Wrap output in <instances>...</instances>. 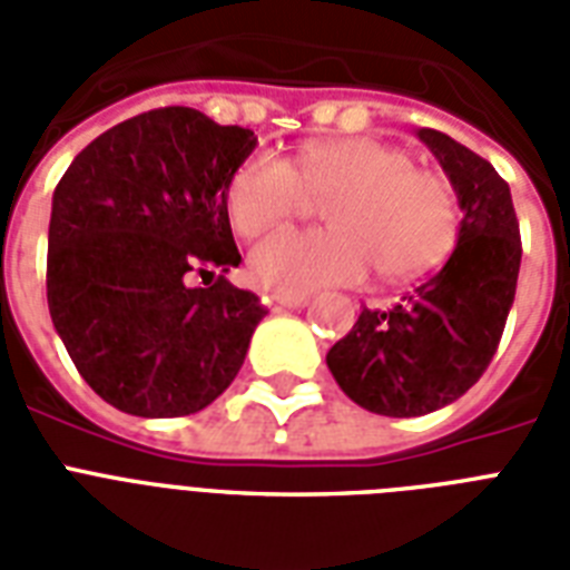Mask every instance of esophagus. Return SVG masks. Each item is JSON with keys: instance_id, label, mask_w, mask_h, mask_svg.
Instances as JSON below:
<instances>
[{"instance_id": "1", "label": "esophagus", "mask_w": 570, "mask_h": 570, "mask_svg": "<svg viewBox=\"0 0 570 570\" xmlns=\"http://www.w3.org/2000/svg\"><path fill=\"white\" fill-rule=\"evenodd\" d=\"M272 302H275L277 307H286V311H298V307H307V302H311V295L275 293V295H272Z\"/></svg>"}]
</instances>
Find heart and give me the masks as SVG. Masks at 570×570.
Returning <instances> with one entry per match:
<instances>
[{
	"label": "heart",
	"instance_id": "1",
	"mask_svg": "<svg viewBox=\"0 0 570 570\" xmlns=\"http://www.w3.org/2000/svg\"><path fill=\"white\" fill-rule=\"evenodd\" d=\"M311 197H325L331 227L277 230L250 248V275L272 293L357 284L373 266L387 281L420 277L450 254L459 230L450 183L370 136L316 138L295 163L257 150L233 171L224 206L233 230L257 236L302 213Z\"/></svg>",
	"mask_w": 570,
	"mask_h": 570
}]
</instances>
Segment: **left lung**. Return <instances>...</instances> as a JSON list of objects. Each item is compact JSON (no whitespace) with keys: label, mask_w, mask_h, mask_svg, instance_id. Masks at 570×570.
I'll return each instance as SVG.
<instances>
[{"label":"left lung","mask_w":570,"mask_h":570,"mask_svg":"<svg viewBox=\"0 0 570 570\" xmlns=\"http://www.w3.org/2000/svg\"><path fill=\"white\" fill-rule=\"evenodd\" d=\"M459 197L450 259L393 311H361L328 370L352 402L381 416H423L464 396L491 364L521 272V230L494 165L438 129H416Z\"/></svg>","instance_id":"1"}]
</instances>
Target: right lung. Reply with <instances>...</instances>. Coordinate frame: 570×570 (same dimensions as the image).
I'll return each mask as SVG.
<instances>
[{"instance_id":"add662e5","label":"right lung","mask_w":570,"mask_h":570,"mask_svg":"<svg viewBox=\"0 0 570 570\" xmlns=\"http://www.w3.org/2000/svg\"><path fill=\"white\" fill-rule=\"evenodd\" d=\"M254 147L250 129L168 106L106 129L56 186L49 316L79 375L124 414H197L245 364L266 311L224 277L242 263L224 195Z\"/></svg>"}]
</instances>
